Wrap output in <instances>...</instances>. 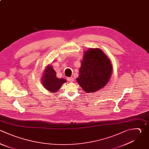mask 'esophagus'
<instances>
[{
    "label": "esophagus",
    "mask_w": 149,
    "mask_h": 149,
    "mask_svg": "<svg viewBox=\"0 0 149 149\" xmlns=\"http://www.w3.org/2000/svg\"><path fill=\"white\" fill-rule=\"evenodd\" d=\"M67 79H68V80L69 81H70V82H73V81H74L73 77H68Z\"/></svg>",
    "instance_id": "34e87169"
}]
</instances>
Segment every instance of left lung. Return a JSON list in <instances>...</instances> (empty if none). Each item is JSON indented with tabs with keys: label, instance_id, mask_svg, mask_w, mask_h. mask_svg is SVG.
<instances>
[{
	"label": "left lung",
	"instance_id": "left-lung-1",
	"mask_svg": "<svg viewBox=\"0 0 149 149\" xmlns=\"http://www.w3.org/2000/svg\"><path fill=\"white\" fill-rule=\"evenodd\" d=\"M112 73L110 59L99 48H90L84 51L76 80L87 93L102 88L109 81Z\"/></svg>",
	"mask_w": 149,
	"mask_h": 149
}]
</instances>
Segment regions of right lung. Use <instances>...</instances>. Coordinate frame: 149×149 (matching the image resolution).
<instances>
[{
  "mask_svg": "<svg viewBox=\"0 0 149 149\" xmlns=\"http://www.w3.org/2000/svg\"><path fill=\"white\" fill-rule=\"evenodd\" d=\"M41 80L44 88L53 93L57 92L63 84L67 81L65 79L56 77V73L51 65L46 66Z\"/></svg>",
  "mask_w": 149,
  "mask_h": 149,
  "instance_id": "obj_1",
  "label": "right lung"
}]
</instances>
